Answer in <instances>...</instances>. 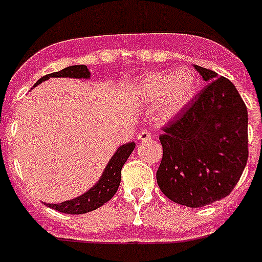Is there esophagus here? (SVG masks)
<instances>
[{"mask_svg": "<svg viewBox=\"0 0 262 262\" xmlns=\"http://www.w3.org/2000/svg\"><path fill=\"white\" fill-rule=\"evenodd\" d=\"M137 138L140 140V141H144V140H150V138H152V135H150L148 130H144V132H141V133H138Z\"/></svg>", "mask_w": 262, "mask_h": 262, "instance_id": "1", "label": "esophagus"}]
</instances>
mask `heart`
Here are the masks:
<instances>
[{
	"instance_id": "b5f03b06",
	"label": "heart",
	"mask_w": 262,
	"mask_h": 262,
	"mask_svg": "<svg viewBox=\"0 0 262 262\" xmlns=\"http://www.w3.org/2000/svg\"><path fill=\"white\" fill-rule=\"evenodd\" d=\"M196 91V83L188 71L150 72L136 80L133 95L138 101L157 105V116L171 120L186 109Z\"/></svg>"
}]
</instances>
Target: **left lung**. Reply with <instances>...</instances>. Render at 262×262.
Segmentation results:
<instances>
[{"instance_id":"obj_1","label":"left lung","mask_w":262,"mask_h":262,"mask_svg":"<svg viewBox=\"0 0 262 262\" xmlns=\"http://www.w3.org/2000/svg\"><path fill=\"white\" fill-rule=\"evenodd\" d=\"M207 82L163 127L157 184L168 199L203 207L233 191L248 161V110L233 83L193 66Z\"/></svg>"}]
</instances>
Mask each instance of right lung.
Returning a JSON list of instances; mask_svg holds the SVG:
<instances>
[{
	"label": "right lung",
	"mask_w": 262,
	"mask_h": 262,
	"mask_svg": "<svg viewBox=\"0 0 262 262\" xmlns=\"http://www.w3.org/2000/svg\"><path fill=\"white\" fill-rule=\"evenodd\" d=\"M50 78L89 79L90 78V71L87 69V66H70V67L63 69L61 71L52 72V74L42 76L35 83V86L40 84L44 80L50 79ZM135 146V142H127V144L120 146L110 159L109 164L106 165L101 179L98 180L97 184L91 187L87 192L75 198V199H71V201L61 202V203H56V205L46 203V206L54 208L56 211L64 212V214H86V212L97 210L98 207L103 206L106 202H109L114 196V193L118 190L121 183V169L126 163L127 157L130 156V153L133 152Z\"/></svg>",
	"instance_id": "1"
}]
</instances>
